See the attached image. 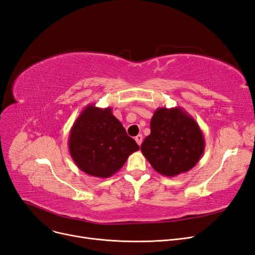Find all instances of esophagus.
Here are the masks:
<instances>
[{
  "mask_svg": "<svg viewBox=\"0 0 255 255\" xmlns=\"http://www.w3.org/2000/svg\"><path fill=\"white\" fill-rule=\"evenodd\" d=\"M135 140L137 142L138 145H140L142 143V135L141 134H138L136 137H135Z\"/></svg>",
  "mask_w": 255,
  "mask_h": 255,
  "instance_id": "obj_1",
  "label": "esophagus"
}]
</instances>
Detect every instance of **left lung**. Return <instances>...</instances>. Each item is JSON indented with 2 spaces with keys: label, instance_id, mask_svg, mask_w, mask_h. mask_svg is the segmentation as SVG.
<instances>
[{
  "label": "left lung",
  "instance_id": "left-lung-1",
  "mask_svg": "<svg viewBox=\"0 0 255 255\" xmlns=\"http://www.w3.org/2000/svg\"><path fill=\"white\" fill-rule=\"evenodd\" d=\"M150 128L151 133L144 138L140 149L156 172L175 176L197 165L205 148L203 133L182 107H158Z\"/></svg>",
  "mask_w": 255,
  "mask_h": 255
}]
</instances>
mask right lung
<instances>
[{"mask_svg":"<svg viewBox=\"0 0 255 255\" xmlns=\"http://www.w3.org/2000/svg\"><path fill=\"white\" fill-rule=\"evenodd\" d=\"M112 107L87 105L70 129L68 146L75 165L96 177H110L119 171L139 146L128 136Z\"/></svg>","mask_w":255,"mask_h":255,"instance_id":"1","label":"right lung"}]
</instances>
